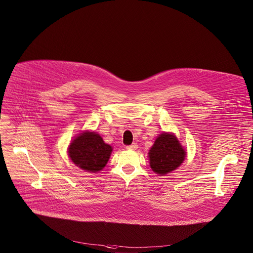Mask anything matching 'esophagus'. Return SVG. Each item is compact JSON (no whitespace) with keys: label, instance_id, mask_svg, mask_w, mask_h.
<instances>
[{"label":"esophagus","instance_id":"34e87169","mask_svg":"<svg viewBox=\"0 0 253 253\" xmlns=\"http://www.w3.org/2000/svg\"><path fill=\"white\" fill-rule=\"evenodd\" d=\"M137 146H138V145H137V143H132L131 145H128V146H127V148H128V149H136V148H137Z\"/></svg>","mask_w":253,"mask_h":253}]
</instances>
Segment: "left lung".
Listing matches in <instances>:
<instances>
[{
  "mask_svg": "<svg viewBox=\"0 0 253 253\" xmlns=\"http://www.w3.org/2000/svg\"><path fill=\"white\" fill-rule=\"evenodd\" d=\"M148 155L153 171L160 175H166L176 170L183 163L185 150L173 134L163 133L156 139Z\"/></svg>",
  "mask_w": 253,
  "mask_h": 253,
  "instance_id": "1",
  "label": "left lung"
}]
</instances>
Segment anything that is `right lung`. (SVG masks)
Returning a JSON list of instances; mask_svg holds the SVG:
<instances>
[{"mask_svg": "<svg viewBox=\"0 0 253 253\" xmlns=\"http://www.w3.org/2000/svg\"><path fill=\"white\" fill-rule=\"evenodd\" d=\"M112 147L94 132H84L71 143L68 154L71 161L81 169L95 173L107 165Z\"/></svg>", "mask_w": 253, "mask_h": 253, "instance_id": "right-lung-1", "label": "right lung"}]
</instances>
